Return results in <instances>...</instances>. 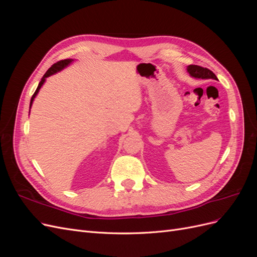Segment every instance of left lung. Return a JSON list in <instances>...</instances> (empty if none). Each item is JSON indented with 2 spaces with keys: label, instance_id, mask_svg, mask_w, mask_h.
<instances>
[{
  "label": "left lung",
  "instance_id": "8db88e82",
  "mask_svg": "<svg viewBox=\"0 0 257 257\" xmlns=\"http://www.w3.org/2000/svg\"><path fill=\"white\" fill-rule=\"evenodd\" d=\"M188 72L191 76L195 77V78H201V79H216V76L213 72L206 67H201L199 65H189Z\"/></svg>",
  "mask_w": 257,
  "mask_h": 257
}]
</instances>
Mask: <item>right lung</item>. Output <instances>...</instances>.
Here are the masks:
<instances>
[{
	"label": "right lung",
	"instance_id": "add662e5",
	"mask_svg": "<svg viewBox=\"0 0 257 257\" xmlns=\"http://www.w3.org/2000/svg\"><path fill=\"white\" fill-rule=\"evenodd\" d=\"M71 62H72V60H61V61H58L57 63H54L53 65H51V67L48 69V71L45 73V75H44V77L42 78V80L40 81V84H38V87H37L36 91L34 92V94L32 95V98H31V103H30V107L32 106L33 99H34V97L36 96L38 91H40V89H41V87L43 85V83L45 82V79L47 78V77H49L50 75H52V74H54V73H57V72L61 71L62 68H64L66 65H68L69 63H71Z\"/></svg>",
	"mask_w": 257,
	"mask_h": 257
}]
</instances>
